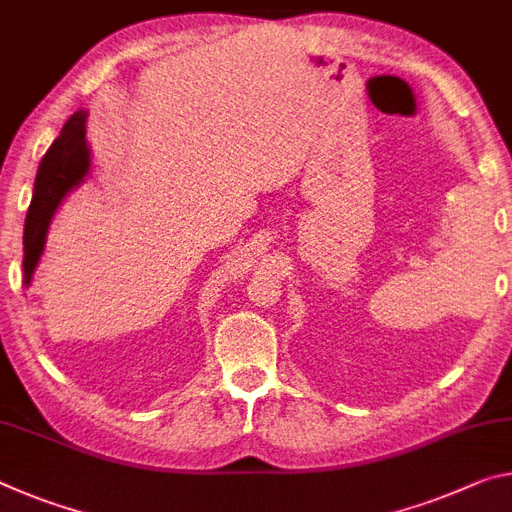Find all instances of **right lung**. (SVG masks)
Instances as JSON below:
<instances>
[{
  "mask_svg": "<svg viewBox=\"0 0 512 512\" xmlns=\"http://www.w3.org/2000/svg\"><path fill=\"white\" fill-rule=\"evenodd\" d=\"M86 116L88 113L84 109L72 113L38 166L34 196H31L22 237L24 287L31 285L36 266L45 253L47 230H50L56 209L61 207L63 198L72 189H77L84 182L88 170H91V148L86 143Z\"/></svg>",
  "mask_w": 512,
  "mask_h": 512,
  "instance_id": "right-lung-1",
  "label": "right lung"
}]
</instances>
